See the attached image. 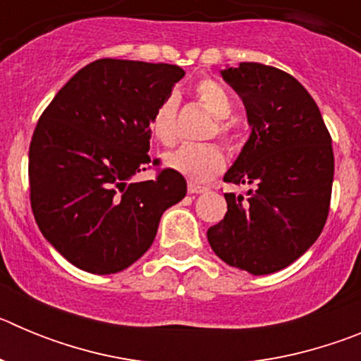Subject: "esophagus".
<instances>
[{"label": "esophagus", "instance_id": "esophagus-1", "mask_svg": "<svg viewBox=\"0 0 361 361\" xmlns=\"http://www.w3.org/2000/svg\"><path fill=\"white\" fill-rule=\"evenodd\" d=\"M209 188L208 186H200V184L197 183H190L188 184V193H191V195H199V193H206Z\"/></svg>", "mask_w": 361, "mask_h": 361}]
</instances>
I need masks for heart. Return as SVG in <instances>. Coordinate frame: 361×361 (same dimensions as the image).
Here are the masks:
<instances>
[{"mask_svg": "<svg viewBox=\"0 0 361 361\" xmlns=\"http://www.w3.org/2000/svg\"><path fill=\"white\" fill-rule=\"evenodd\" d=\"M197 99L216 119L212 135H219L229 148H237L240 141L238 124L229 119L233 114V101L226 88L213 79H202L195 88ZM177 108L175 94L166 95L149 117V133L155 141L171 146L177 141ZM166 166L191 180H208L224 170L226 157L219 145H184L164 157Z\"/></svg>", "mask_w": 361, "mask_h": 361, "instance_id": "heart-1", "label": "heart"}]
</instances>
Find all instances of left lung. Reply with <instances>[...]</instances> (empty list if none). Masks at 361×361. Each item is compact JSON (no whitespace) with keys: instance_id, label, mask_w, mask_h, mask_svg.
Instances as JSON below:
<instances>
[{"instance_id":"obj_1","label":"left lung","mask_w":361,"mask_h":361,"mask_svg":"<svg viewBox=\"0 0 361 361\" xmlns=\"http://www.w3.org/2000/svg\"><path fill=\"white\" fill-rule=\"evenodd\" d=\"M222 78L244 101L251 126L224 180L228 212L208 229L216 257L251 275L288 267L320 237L329 215L334 155L314 99L291 73L240 63Z\"/></svg>"}]
</instances>
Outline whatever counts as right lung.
I'll list each match as a JSON object with an SVG mask.
<instances>
[{
    "mask_svg": "<svg viewBox=\"0 0 361 361\" xmlns=\"http://www.w3.org/2000/svg\"><path fill=\"white\" fill-rule=\"evenodd\" d=\"M184 70L166 63L97 59L79 70L36 124L28 152L34 219L75 267L119 273L142 257L186 178L149 159V117ZM155 167L153 181L133 183Z\"/></svg>",
    "mask_w": 361,
    "mask_h": 361,
    "instance_id": "right-lung-1",
    "label": "right lung"
}]
</instances>
